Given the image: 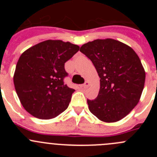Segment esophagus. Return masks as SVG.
<instances>
[{
    "label": "esophagus",
    "instance_id": "34e87169",
    "mask_svg": "<svg viewBox=\"0 0 157 157\" xmlns=\"http://www.w3.org/2000/svg\"><path fill=\"white\" fill-rule=\"evenodd\" d=\"M89 85H90V83H89L88 81H86L84 83H83V84L80 85V87H82V88H86V87H88Z\"/></svg>",
    "mask_w": 157,
    "mask_h": 157
}]
</instances>
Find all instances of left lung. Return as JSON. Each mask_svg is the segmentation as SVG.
I'll return each instance as SVG.
<instances>
[{
	"label": "left lung",
	"instance_id": "left-lung-1",
	"mask_svg": "<svg viewBox=\"0 0 157 157\" xmlns=\"http://www.w3.org/2000/svg\"><path fill=\"white\" fill-rule=\"evenodd\" d=\"M100 78L97 97L87 99L92 114L105 122L122 119L137 105L143 92L145 71L138 55L112 39H96L80 47Z\"/></svg>",
	"mask_w": 157,
	"mask_h": 157
}]
</instances>
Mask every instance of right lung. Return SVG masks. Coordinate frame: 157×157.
Listing matches in <instances>:
<instances>
[{
    "label": "right lung",
    "instance_id": "add662e5",
    "mask_svg": "<svg viewBox=\"0 0 157 157\" xmlns=\"http://www.w3.org/2000/svg\"><path fill=\"white\" fill-rule=\"evenodd\" d=\"M80 47L61 40H46L25 51L16 66L13 83L23 108L34 117L50 119L68 107L75 90L64 84L66 61Z\"/></svg>",
    "mask_w": 157,
    "mask_h": 157
}]
</instances>
